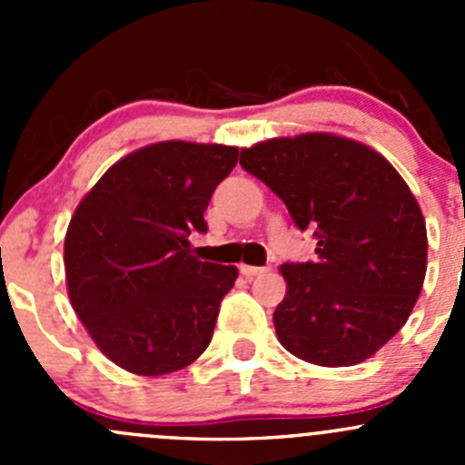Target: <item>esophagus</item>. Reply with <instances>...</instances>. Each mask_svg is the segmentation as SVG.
Masks as SVG:
<instances>
[{"instance_id":"34e87169","label":"esophagus","mask_w":465,"mask_h":465,"mask_svg":"<svg viewBox=\"0 0 465 465\" xmlns=\"http://www.w3.org/2000/svg\"><path fill=\"white\" fill-rule=\"evenodd\" d=\"M241 272L247 279H254V276H262L270 272V267H256V265H241Z\"/></svg>"}]
</instances>
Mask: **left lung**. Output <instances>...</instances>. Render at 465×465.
Wrapping results in <instances>:
<instances>
[{"label": "left lung", "instance_id": "1", "mask_svg": "<svg viewBox=\"0 0 465 465\" xmlns=\"http://www.w3.org/2000/svg\"><path fill=\"white\" fill-rule=\"evenodd\" d=\"M241 166L317 238L315 261L281 265V344L322 367L371 358L423 288L428 232L410 186L376 150L326 133L267 139L241 150Z\"/></svg>", "mask_w": 465, "mask_h": 465}]
</instances>
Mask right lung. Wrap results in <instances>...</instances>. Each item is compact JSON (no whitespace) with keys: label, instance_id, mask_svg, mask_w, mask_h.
Segmentation results:
<instances>
[{"label":"right lung","instance_id":"right-lung-1","mask_svg":"<svg viewBox=\"0 0 465 465\" xmlns=\"http://www.w3.org/2000/svg\"><path fill=\"white\" fill-rule=\"evenodd\" d=\"M238 148L162 142L116 162L78 204L64 238L67 292L98 349L137 376L180 371L204 353L233 265L191 256Z\"/></svg>","mask_w":465,"mask_h":465}]
</instances>
